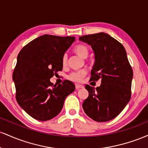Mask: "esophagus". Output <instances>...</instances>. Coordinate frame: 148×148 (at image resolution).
<instances>
[{
  "mask_svg": "<svg viewBox=\"0 0 148 148\" xmlns=\"http://www.w3.org/2000/svg\"><path fill=\"white\" fill-rule=\"evenodd\" d=\"M84 86H82V85H76V90H79L81 89V88H84Z\"/></svg>",
  "mask_w": 148,
  "mask_h": 148,
  "instance_id": "34e87169",
  "label": "esophagus"
}]
</instances>
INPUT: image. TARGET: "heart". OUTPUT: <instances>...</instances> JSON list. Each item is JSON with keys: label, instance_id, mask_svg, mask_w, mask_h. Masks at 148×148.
Returning a JSON list of instances; mask_svg holds the SVG:
<instances>
[{"label": "heart", "instance_id": "obj_1", "mask_svg": "<svg viewBox=\"0 0 148 148\" xmlns=\"http://www.w3.org/2000/svg\"><path fill=\"white\" fill-rule=\"evenodd\" d=\"M74 51L76 54L81 56V58H86L88 56V53H89V50H88V48L86 46L84 45H79L74 48ZM67 55H64V56L62 57V64L63 66H65L67 64ZM87 74V72L85 69H81V70L76 71V72H74L71 73L69 75V79L71 80V81H74L75 83H79L82 81L83 79L85 77V76Z\"/></svg>", "mask_w": 148, "mask_h": 148}]
</instances>
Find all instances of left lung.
Here are the masks:
<instances>
[{
  "label": "left lung",
  "instance_id": "1",
  "mask_svg": "<svg viewBox=\"0 0 148 148\" xmlns=\"http://www.w3.org/2000/svg\"><path fill=\"white\" fill-rule=\"evenodd\" d=\"M91 46L95 63L90 81L101 79L99 87L86 85L89 95L83 103L88 117L97 122H106L121 113L131 98L133 71L125 47L108 34L98 33L79 37Z\"/></svg>",
  "mask_w": 148,
  "mask_h": 148
}]
</instances>
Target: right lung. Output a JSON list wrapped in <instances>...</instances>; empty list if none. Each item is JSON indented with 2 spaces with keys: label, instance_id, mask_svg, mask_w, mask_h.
Here are the masks:
<instances>
[{
  "label": "right lung",
  "instance_id": "right-lung-1",
  "mask_svg": "<svg viewBox=\"0 0 148 148\" xmlns=\"http://www.w3.org/2000/svg\"><path fill=\"white\" fill-rule=\"evenodd\" d=\"M74 41V37L44 35L18 53L12 76L16 99L32 118L40 121L53 118L62 110L65 98L75 90L69 81L53 86L50 81L62 69V57Z\"/></svg>",
  "mask_w": 148,
  "mask_h": 148
}]
</instances>
